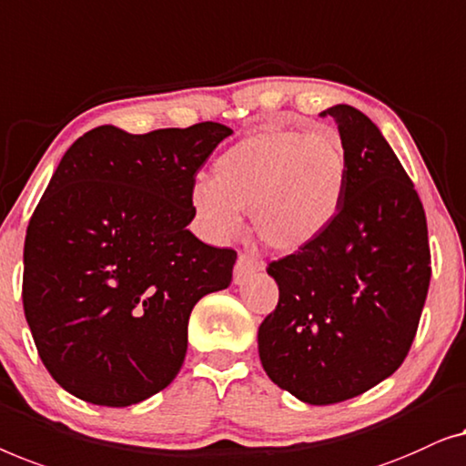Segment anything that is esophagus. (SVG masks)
<instances>
[{"label":"esophagus","instance_id":"34e87169","mask_svg":"<svg viewBox=\"0 0 466 466\" xmlns=\"http://www.w3.org/2000/svg\"><path fill=\"white\" fill-rule=\"evenodd\" d=\"M259 270H264V264H261L259 259H255L253 255H248V253H240L238 261H236V266H234V283L242 285L248 277H251V274L259 272Z\"/></svg>","mask_w":466,"mask_h":466}]
</instances>
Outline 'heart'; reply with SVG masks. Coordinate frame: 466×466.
<instances>
[{
    "label": "heart",
    "mask_w": 466,
    "mask_h": 466,
    "mask_svg": "<svg viewBox=\"0 0 466 466\" xmlns=\"http://www.w3.org/2000/svg\"><path fill=\"white\" fill-rule=\"evenodd\" d=\"M349 181L350 160L336 133L266 128L219 156L213 179L192 186V207L219 238L238 232L242 211H253L261 242L289 253L333 224Z\"/></svg>",
    "instance_id": "heart-1"
}]
</instances>
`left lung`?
Instances as JSON below:
<instances>
[{
    "instance_id": "left-lung-1",
    "label": "left lung",
    "mask_w": 466,
    "mask_h": 466,
    "mask_svg": "<svg viewBox=\"0 0 466 466\" xmlns=\"http://www.w3.org/2000/svg\"><path fill=\"white\" fill-rule=\"evenodd\" d=\"M320 116L338 122L349 192L317 240L268 264L279 304L258 331L268 378L310 405L363 395L399 370L431 283L427 215L395 152L350 105Z\"/></svg>"
}]
</instances>
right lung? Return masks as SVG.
Wrapping results in <instances>:
<instances>
[{
	"label": "right lung",
	"instance_id": "obj_1",
	"mask_svg": "<svg viewBox=\"0 0 466 466\" xmlns=\"http://www.w3.org/2000/svg\"><path fill=\"white\" fill-rule=\"evenodd\" d=\"M230 135L218 122L99 127L58 162L29 219L23 308L39 359L71 395L127 408L179 373L196 301L232 283L234 248L186 230L196 173Z\"/></svg>",
	"mask_w": 466,
	"mask_h": 466
}]
</instances>
